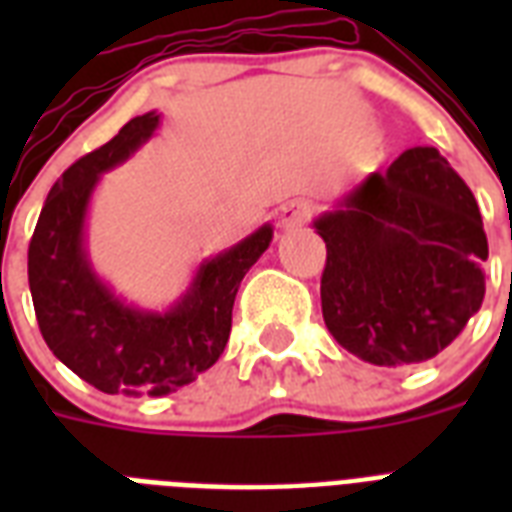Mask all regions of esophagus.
Masks as SVG:
<instances>
[{
  "label": "esophagus",
  "mask_w": 512,
  "mask_h": 512,
  "mask_svg": "<svg viewBox=\"0 0 512 512\" xmlns=\"http://www.w3.org/2000/svg\"><path fill=\"white\" fill-rule=\"evenodd\" d=\"M313 217V204L305 199L289 201L287 207L281 209L279 225L281 228H292V225H305Z\"/></svg>",
  "instance_id": "1"
}]
</instances>
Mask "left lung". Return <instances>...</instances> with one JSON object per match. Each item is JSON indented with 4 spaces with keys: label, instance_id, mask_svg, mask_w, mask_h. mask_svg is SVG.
<instances>
[{
    "label": "left lung",
    "instance_id": "8db88e82",
    "mask_svg": "<svg viewBox=\"0 0 512 512\" xmlns=\"http://www.w3.org/2000/svg\"><path fill=\"white\" fill-rule=\"evenodd\" d=\"M327 244L321 311L369 364L417 366L484 303L489 257L473 193L436 148H409L316 220Z\"/></svg>",
    "mask_w": 512,
    "mask_h": 512
}]
</instances>
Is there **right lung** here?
<instances>
[{"label": "right lung", "instance_id": "1", "mask_svg": "<svg viewBox=\"0 0 512 512\" xmlns=\"http://www.w3.org/2000/svg\"><path fill=\"white\" fill-rule=\"evenodd\" d=\"M159 116H135L106 146L76 159L47 193L28 244V287L47 348L103 393L164 396L207 372L231 335L244 273L271 244V225L199 268L175 311L156 316L122 305L95 276L82 249L84 212L100 172L151 138Z\"/></svg>", "mask_w": 512, "mask_h": 512}]
</instances>
